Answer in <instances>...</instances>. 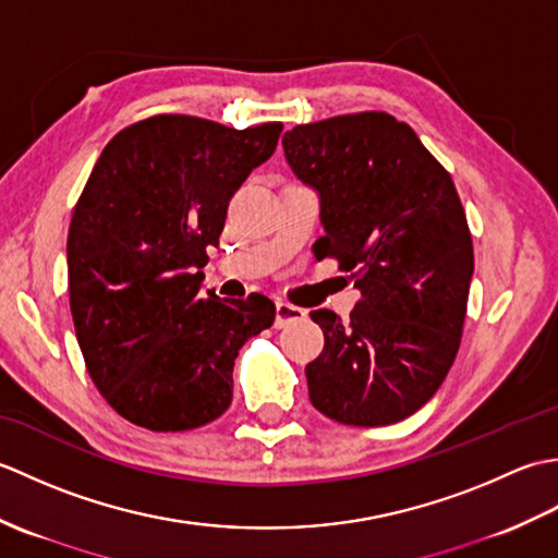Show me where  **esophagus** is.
Instances as JSON below:
<instances>
[{
	"label": "esophagus",
	"instance_id": "34e87169",
	"mask_svg": "<svg viewBox=\"0 0 558 558\" xmlns=\"http://www.w3.org/2000/svg\"><path fill=\"white\" fill-rule=\"evenodd\" d=\"M304 316H306V312L300 310V306L282 302V300L276 302V328H286L290 324H298Z\"/></svg>",
	"mask_w": 558,
	"mask_h": 558
}]
</instances>
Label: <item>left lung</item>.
<instances>
[{
    "instance_id": "left-lung-1",
    "label": "left lung",
    "mask_w": 558,
    "mask_h": 558,
    "mask_svg": "<svg viewBox=\"0 0 558 558\" xmlns=\"http://www.w3.org/2000/svg\"><path fill=\"white\" fill-rule=\"evenodd\" d=\"M282 148L322 196L316 258L362 294L345 324L312 312L326 340L306 364L312 405L352 426L405 420L444 384L465 326L475 254L456 184L388 112L300 124Z\"/></svg>"
}]
</instances>
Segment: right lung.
Segmentation results:
<instances>
[{
    "instance_id": "add662e5",
    "label": "right lung",
    "mask_w": 558,
    "mask_h": 558,
    "mask_svg": "<svg viewBox=\"0 0 558 558\" xmlns=\"http://www.w3.org/2000/svg\"><path fill=\"white\" fill-rule=\"evenodd\" d=\"M280 122L230 129L156 114L122 129L69 225V306L93 384L150 432H186L230 408L234 357L276 322L264 294L201 292L230 198L278 146Z\"/></svg>"
}]
</instances>
